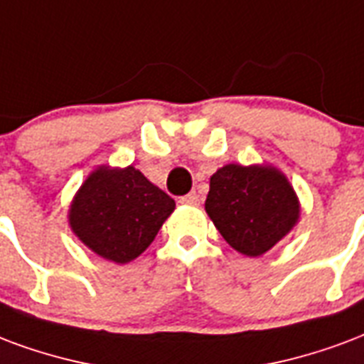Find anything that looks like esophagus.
<instances>
[{"label":"esophagus","mask_w":364,"mask_h":364,"mask_svg":"<svg viewBox=\"0 0 364 364\" xmlns=\"http://www.w3.org/2000/svg\"><path fill=\"white\" fill-rule=\"evenodd\" d=\"M179 203L187 204V206H196V204L200 203V198H198L196 193H189V195L181 196V200H179Z\"/></svg>","instance_id":"1"}]
</instances>
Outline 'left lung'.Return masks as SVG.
<instances>
[{"label":"left lung","instance_id":"obj_1","mask_svg":"<svg viewBox=\"0 0 364 364\" xmlns=\"http://www.w3.org/2000/svg\"><path fill=\"white\" fill-rule=\"evenodd\" d=\"M206 214L228 243L245 257H260L301 218L289 179L268 164H228L210 177Z\"/></svg>","mask_w":364,"mask_h":364}]
</instances>
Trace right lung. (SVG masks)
Masks as SVG:
<instances>
[{
    "label": "right lung",
    "instance_id": "1",
    "mask_svg": "<svg viewBox=\"0 0 364 364\" xmlns=\"http://www.w3.org/2000/svg\"><path fill=\"white\" fill-rule=\"evenodd\" d=\"M173 210V198L133 166H98L75 193L67 218L80 243L127 264L150 247Z\"/></svg>",
    "mask_w": 364,
    "mask_h": 364
}]
</instances>
